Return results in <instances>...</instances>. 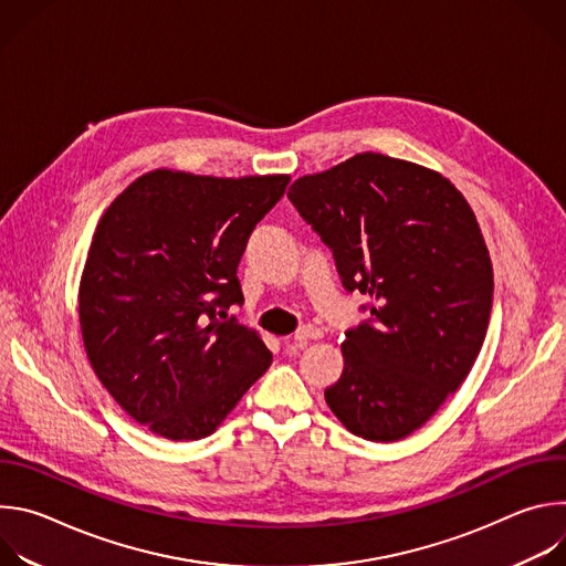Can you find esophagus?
I'll return each instance as SVG.
<instances>
[{"label":"esophagus","instance_id":"esophagus-1","mask_svg":"<svg viewBox=\"0 0 566 566\" xmlns=\"http://www.w3.org/2000/svg\"><path fill=\"white\" fill-rule=\"evenodd\" d=\"M322 334H319V329L317 327H302V329H297L293 336H291V343L295 345V347H304L308 340H315V338H319Z\"/></svg>","mask_w":566,"mask_h":566}]
</instances>
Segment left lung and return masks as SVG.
<instances>
[{
	"mask_svg": "<svg viewBox=\"0 0 566 566\" xmlns=\"http://www.w3.org/2000/svg\"><path fill=\"white\" fill-rule=\"evenodd\" d=\"M343 286L369 295L345 332L325 400L376 443L419 430L470 374L493 308V264L474 212L441 175L365 151L297 179L289 195Z\"/></svg>",
	"mask_w": 566,
	"mask_h": 566,
	"instance_id": "1",
	"label": "left lung"
}]
</instances>
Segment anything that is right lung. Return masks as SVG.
Returning <instances> with one entry per match:
<instances>
[{
  "instance_id": "right-lung-1",
  "label": "right lung",
  "mask_w": 566,
  "mask_h": 566,
  "mask_svg": "<svg viewBox=\"0 0 566 566\" xmlns=\"http://www.w3.org/2000/svg\"><path fill=\"white\" fill-rule=\"evenodd\" d=\"M289 177L214 179L156 170L103 214L80 280L90 363L118 406L154 434H212L271 367L239 325L237 266Z\"/></svg>"
}]
</instances>
